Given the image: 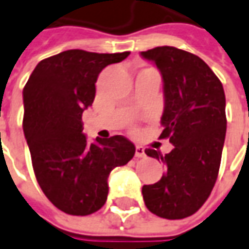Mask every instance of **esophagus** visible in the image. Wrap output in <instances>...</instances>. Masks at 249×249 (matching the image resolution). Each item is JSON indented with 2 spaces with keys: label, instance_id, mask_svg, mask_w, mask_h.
I'll return each mask as SVG.
<instances>
[{
  "label": "esophagus",
  "instance_id": "34e87169",
  "mask_svg": "<svg viewBox=\"0 0 249 249\" xmlns=\"http://www.w3.org/2000/svg\"><path fill=\"white\" fill-rule=\"evenodd\" d=\"M135 155L138 157V158H143V157H146V153H144V148L140 146H136V150H135Z\"/></svg>",
  "mask_w": 249,
  "mask_h": 249
}]
</instances>
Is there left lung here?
I'll return each mask as SVG.
<instances>
[{"instance_id": "8db88e82", "label": "left lung", "mask_w": 249, "mask_h": 249, "mask_svg": "<svg viewBox=\"0 0 249 249\" xmlns=\"http://www.w3.org/2000/svg\"><path fill=\"white\" fill-rule=\"evenodd\" d=\"M140 55L160 69L165 102L160 139L174 146L165 155L144 151L162 160L166 172L158 182L143 185L142 194L153 214L181 219L202 207L217 181L226 135L224 87L202 58L185 50L160 46Z\"/></svg>"}]
</instances>
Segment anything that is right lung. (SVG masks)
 Returning <instances> with one entry per match:
<instances>
[{
  "instance_id": "1",
  "label": "right lung",
  "mask_w": 249,
  "mask_h": 249,
  "mask_svg": "<svg viewBox=\"0 0 249 249\" xmlns=\"http://www.w3.org/2000/svg\"><path fill=\"white\" fill-rule=\"evenodd\" d=\"M128 55L67 50L40 61L23 89V131L36 181L47 199L71 215L101 209L110 172L135 155L133 143L121 135L89 143L82 124L103 68Z\"/></svg>"
}]
</instances>
